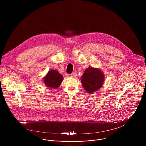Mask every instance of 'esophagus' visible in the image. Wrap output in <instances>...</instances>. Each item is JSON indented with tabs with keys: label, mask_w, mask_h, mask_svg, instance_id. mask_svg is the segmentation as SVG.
Segmentation results:
<instances>
[{
	"label": "esophagus",
	"mask_w": 146,
	"mask_h": 146,
	"mask_svg": "<svg viewBox=\"0 0 146 146\" xmlns=\"http://www.w3.org/2000/svg\"><path fill=\"white\" fill-rule=\"evenodd\" d=\"M70 76L71 77H72V78H75L76 76V73H72L71 75H70Z\"/></svg>",
	"instance_id": "34e87169"
}]
</instances>
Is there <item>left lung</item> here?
<instances>
[{
	"instance_id": "obj_1",
	"label": "left lung",
	"mask_w": 146,
	"mask_h": 146,
	"mask_svg": "<svg viewBox=\"0 0 146 146\" xmlns=\"http://www.w3.org/2000/svg\"><path fill=\"white\" fill-rule=\"evenodd\" d=\"M104 75L98 68L88 67L81 78V82L84 89L89 94H93L103 85Z\"/></svg>"
}]
</instances>
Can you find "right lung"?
<instances>
[{"label":"right lung","mask_w":146,"mask_h":146,"mask_svg":"<svg viewBox=\"0 0 146 146\" xmlns=\"http://www.w3.org/2000/svg\"><path fill=\"white\" fill-rule=\"evenodd\" d=\"M63 77L56 70H50L43 78L45 85L49 89H57L62 82Z\"/></svg>","instance_id":"add662e5"}]
</instances>
